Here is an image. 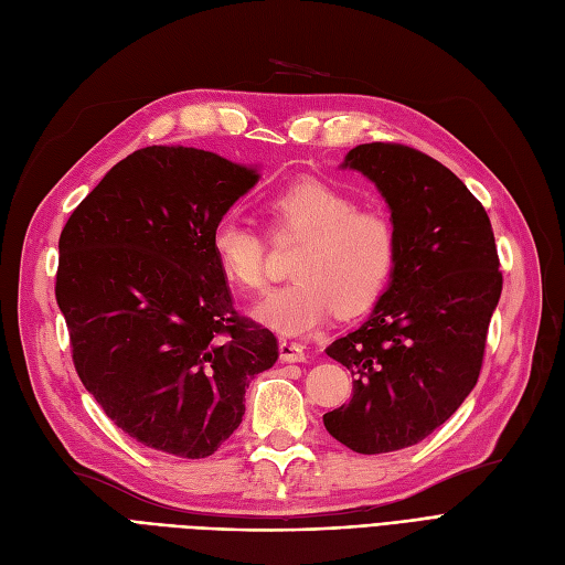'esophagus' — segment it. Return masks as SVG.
I'll return each mask as SVG.
<instances>
[{"label": "esophagus", "instance_id": "esophagus-1", "mask_svg": "<svg viewBox=\"0 0 565 565\" xmlns=\"http://www.w3.org/2000/svg\"><path fill=\"white\" fill-rule=\"evenodd\" d=\"M279 356L281 361L286 363H298V361H307V354H305V348L298 342H288V340H281L279 342Z\"/></svg>", "mask_w": 565, "mask_h": 565}]
</instances>
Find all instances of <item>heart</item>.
I'll list each match as a JSON object with an SVG mask.
<instances>
[{"mask_svg":"<svg viewBox=\"0 0 565 565\" xmlns=\"http://www.w3.org/2000/svg\"><path fill=\"white\" fill-rule=\"evenodd\" d=\"M267 215L279 236H300L290 277L256 307L253 319L281 335H307L340 315H361L382 296L394 269L392 225L373 211H356L352 199L302 178L267 202ZM211 253L223 279L244 294L265 286V244L258 232L223 217L211 232Z\"/></svg>","mask_w":565,"mask_h":565,"instance_id":"b5f03b06","label":"heart"}]
</instances>
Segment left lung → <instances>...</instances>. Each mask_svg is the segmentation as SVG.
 Instances as JSON below:
<instances>
[{"instance_id":"8db88e82","label":"left lung","mask_w":565,"mask_h":565,"mask_svg":"<svg viewBox=\"0 0 565 565\" xmlns=\"http://www.w3.org/2000/svg\"><path fill=\"white\" fill-rule=\"evenodd\" d=\"M340 169L385 199L396 256L369 319L326 350L354 396L323 425L354 452H392L441 427L477 385L502 294L495 236L462 180L413 148L356 145Z\"/></svg>"}]
</instances>
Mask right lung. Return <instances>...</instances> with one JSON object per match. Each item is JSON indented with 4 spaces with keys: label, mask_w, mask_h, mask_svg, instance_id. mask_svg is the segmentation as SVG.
Here are the masks:
<instances>
[{
    "label": "right lung",
    "mask_w": 565,
    "mask_h": 565,
    "mask_svg": "<svg viewBox=\"0 0 565 565\" xmlns=\"http://www.w3.org/2000/svg\"><path fill=\"white\" fill-rule=\"evenodd\" d=\"M260 180L215 152L152 145L72 211L56 300L88 394L142 446L209 458L242 425L248 382L275 366L271 331L236 317L211 232Z\"/></svg>",
    "instance_id": "1"
}]
</instances>
